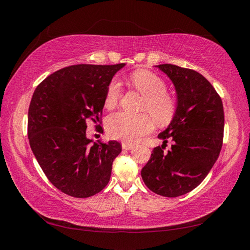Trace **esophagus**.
Wrapping results in <instances>:
<instances>
[{
    "instance_id": "esophagus-1",
    "label": "esophagus",
    "mask_w": 250,
    "mask_h": 250,
    "mask_svg": "<svg viewBox=\"0 0 250 250\" xmlns=\"http://www.w3.org/2000/svg\"><path fill=\"white\" fill-rule=\"evenodd\" d=\"M133 146H134L132 145V143L122 142V149H124V150H132Z\"/></svg>"
}]
</instances>
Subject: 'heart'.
Masks as SVG:
<instances>
[{
    "label": "heart",
    "mask_w": 250,
    "mask_h": 250,
    "mask_svg": "<svg viewBox=\"0 0 250 250\" xmlns=\"http://www.w3.org/2000/svg\"><path fill=\"white\" fill-rule=\"evenodd\" d=\"M130 83L141 95L143 100L141 111H146L158 124H167L174 116L177 103L175 97L167 91V84L162 78L147 70H137L130 76ZM121 97V83L112 79L105 91L104 105L113 108ZM108 134L113 139L125 142H135L142 135L153 129V121L146 113L129 115L125 112H116L110 115L105 122Z\"/></svg>",
    "instance_id": "b5f03b06"
}]
</instances>
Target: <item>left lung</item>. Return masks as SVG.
<instances>
[{"mask_svg": "<svg viewBox=\"0 0 250 250\" xmlns=\"http://www.w3.org/2000/svg\"><path fill=\"white\" fill-rule=\"evenodd\" d=\"M172 80L177 107L167 128L158 137L156 146L142 168L141 176L152 192L177 197L202 183L218 159L224 137L221 97L200 73L176 65L156 66ZM167 141L171 149L164 152Z\"/></svg>", "mask_w": 250, "mask_h": 250, "instance_id": "left-lung-1", "label": "left lung"}]
</instances>
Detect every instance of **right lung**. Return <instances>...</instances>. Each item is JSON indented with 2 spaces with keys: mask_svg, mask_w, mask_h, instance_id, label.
Returning <instances> with one entry per match:
<instances>
[{
  "mask_svg": "<svg viewBox=\"0 0 250 250\" xmlns=\"http://www.w3.org/2000/svg\"><path fill=\"white\" fill-rule=\"evenodd\" d=\"M125 65L65 67L34 91L28 108L29 146L50 183L67 195L92 196L110 180L121 145L98 141L90 146L87 121L101 120L108 84Z\"/></svg>",
  "mask_w": 250,
  "mask_h": 250,
  "instance_id": "obj_1",
  "label": "right lung"
}]
</instances>
